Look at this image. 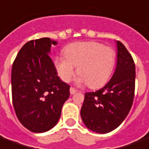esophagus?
<instances>
[{"instance_id":"34e87169","label":"esophagus","mask_w":149,"mask_h":149,"mask_svg":"<svg viewBox=\"0 0 149 149\" xmlns=\"http://www.w3.org/2000/svg\"><path fill=\"white\" fill-rule=\"evenodd\" d=\"M77 92V90L76 89L72 88V87L70 88V93H71V94H74V93H76Z\"/></svg>"}]
</instances>
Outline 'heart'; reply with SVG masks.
Wrapping results in <instances>:
<instances>
[{
    "label": "heart",
    "mask_w": 149,
    "mask_h": 149,
    "mask_svg": "<svg viewBox=\"0 0 149 149\" xmlns=\"http://www.w3.org/2000/svg\"><path fill=\"white\" fill-rule=\"evenodd\" d=\"M64 55L54 60L60 79L70 81L77 67L78 81L91 89L99 88L110 79L116 62L114 48L95 41L70 43L64 48Z\"/></svg>",
    "instance_id": "heart-1"
}]
</instances>
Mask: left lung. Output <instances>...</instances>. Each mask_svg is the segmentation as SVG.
Here are the masks:
<instances>
[{
    "mask_svg": "<svg viewBox=\"0 0 149 149\" xmlns=\"http://www.w3.org/2000/svg\"><path fill=\"white\" fill-rule=\"evenodd\" d=\"M117 64L107 85L95 92L85 93L81 110L83 123L93 132L105 134L117 128L132 106L136 67L131 54L117 41Z\"/></svg>",
    "mask_w": 149,
    "mask_h": 149,
    "instance_id": "left-lung-1",
    "label": "left lung"
}]
</instances>
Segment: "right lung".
<instances>
[{"instance_id":"right-lung-1","label":"right lung","mask_w":149,"mask_h":149,"mask_svg":"<svg viewBox=\"0 0 149 149\" xmlns=\"http://www.w3.org/2000/svg\"><path fill=\"white\" fill-rule=\"evenodd\" d=\"M56 44L49 38L31 40L21 48L13 64L14 111L21 123L32 132H45L56 125L70 94V86L57 76L49 56L52 45Z\"/></svg>"}]
</instances>
